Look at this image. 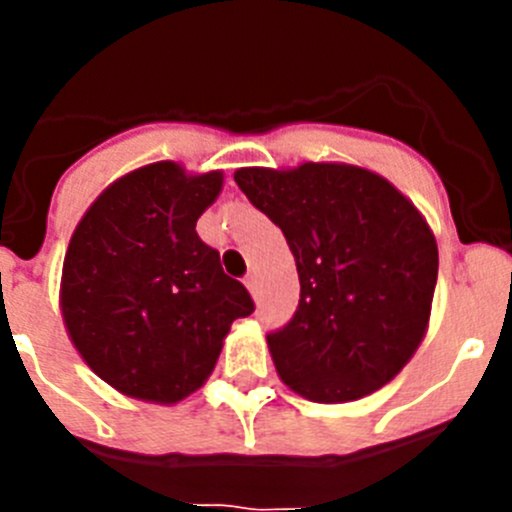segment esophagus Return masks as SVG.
I'll list each match as a JSON object with an SVG mask.
<instances>
[{"label":"esophagus","instance_id":"esophagus-1","mask_svg":"<svg viewBox=\"0 0 512 512\" xmlns=\"http://www.w3.org/2000/svg\"><path fill=\"white\" fill-rule=\"evenodd\" d=\"M243 284H246L248 292H251V295L256 297V292H259V277H256V274H248V277L243 279Z\"/></svg>","mask_w":512,"mask_h":512}]
</instances>
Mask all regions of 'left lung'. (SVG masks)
I'll return each mask as SVG.
<instances>
[{
	"instance_id": "1",
	"label": "left lung",
	"mask_w": 512,
	"mask_h": 512,
	"mask_svg": "<svg viewBox=\"0 0 512 512\" xmlns=\"http://www.w3.org/2000/svg\"><path fill=\"white\" fill-rule=\"evenodd\" d=\"M295 256L300 305L266 336L277 374L312 402L361 400L423 343L438 246L418 207L377 171L341 161L233 174Z\"/></svg>"
}]
</instances>
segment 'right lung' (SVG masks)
Returning a JSON list of instances; mask_svg holds the SVG:
<instances>
[{
	"label": "right lung",
	"instance_id": "obj_1",
	"mask_svg": "<svg viewBox=\"0 0 512 512\" xmlns=\"http://www.w3.org/2000/svg\"><path fill=\"white\" fill-rule=\"evenodd\" d=\"M223 182L220 169L140 166L104 189L71 235L58 292L66 333L84 364L133 400L176 405L200 390L233 320L253 312L194 230Z\"/></svg>",
	"mask_w": 512,
	"mask_h": 512
}]
</instances>
